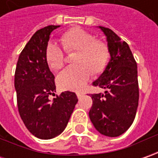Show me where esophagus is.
Returning a JSON list of instances; mask_svg holds the SVG:
<instances>
[{"instance_id":"1","label":"esophagus","mask_w":158,"mask_h":158,"mask_svg":"<svg viewBox=\"0 0 158 158\" xmlns=\"http://www.w3.org/2000/svg\"><path fill=\"white\" fill-rule=\"evenodd\" d=\"M82 95H83V92H76V96H77V98H80Z\"/></svg>"}]
</instances>
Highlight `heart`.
<instances>
[{"mask_svg": "<svg viewBox=\"0 0 158 158\" xmlns=\"http://www.w3.org/2000/svg\"><path fill=\"white\" fill-rule=\"evenodd\" d=\"M60 44L50 42L46 47L45 58L48 67L58 71L64 66V52L72 53L74 66L64 69L57 77L58 86L65 90H81L91 73L94 76L102 74L109 63L111 52L106 43L97 40L93 34L81 28H72L60 36ZM63 49V50L62 49Z\"/></svg>", "mask_w": 158, "mask_h": 158, "instance_id": "obj_1", "label": "heart"}]
</instances>
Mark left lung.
I'll list each match as a JSON object with an SVG mask.
<instances>
[{
  "label": "left lung",
  "instance_id": "left-lung-1",
  "mask_svg": "<svg viewBox=\"0 0 158 158\" xmlns=\"http://www.w3.org/2000/svg\"><path fill=\"white\" fill-rule=\"evenodd\" d=\"M106 36L111 59L94 86L106 89L105 94H91L89 112L95 128L109 137L124 134L135 118L139 87L137 64L129 46L109 28L98 26Z\"/></svg>",
  "mask_w": 158,
  "mask_h": 158
}]
</instances>
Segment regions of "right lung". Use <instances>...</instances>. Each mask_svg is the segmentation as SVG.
Segmentation results:
<instances>
[{"label": "right lung", "mask_w": 158, "mask_h": 158, "mask_svg": "<svg viewBox=\"0 0 158 158\" xmlns=\"http://www.w3.org/2000/svg\"><path fill=\"white\" fill-rule=\"evenodd\" d=\"M60 25H48L37 31L19 55L15 72V89L18 112L34 136L52 139L66 128L77 103L75 92L54 96V76L45 58L50 34Z\"/></svg>", "instance_id": "add662e5"}]
</instances>
